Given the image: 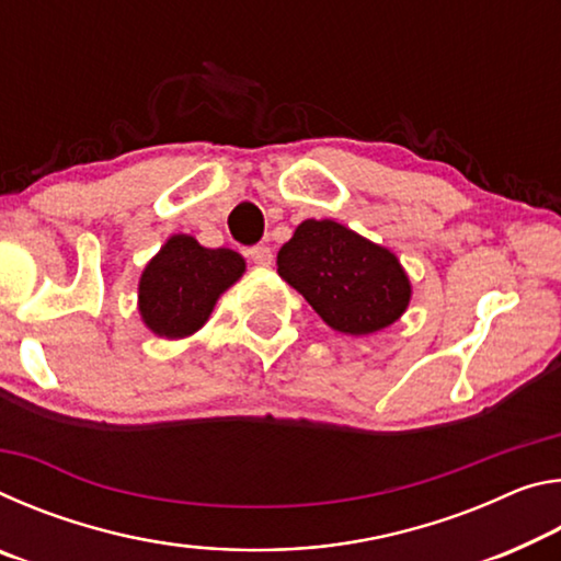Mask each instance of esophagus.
<instances>
[{"label":"esophagus","instance_id":"esophagus-1","mask_svg":"<svg viewBox=\"0 0 561 561\" xmlns=\"http://www.w3.org/2000/svg\"><path fill=\"white\" fill-rule=\"evenodd\" d=\"M250 260L257 264V267H270V264H272V250H270V247H264V244L252 247Z\"/></svg>","mask_w":561,"mask_h":561}]
</instances>
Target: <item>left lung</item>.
<instances>
[{
    "label": "left lung",
    "instance_id": "left-lung-1",
    "mask_svg": "<svg viewBox=\"0 0 561 561\" xmlns=\"http://www.w3.org/2000/svg\"><path fill=\"white\" fill-rule=\"evenodd\" d=\"M279 277L339 334L396 324L413 297L401 260L336 220H304L277 254Z\"/></svg>",
    "mask_w": 561,
    "mask_h": 561
}]
</instances>
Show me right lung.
Segmentation results:
<instances>
[{"label": "right lung", "instance_id": "add662e5", "mask_svg": "<svg viewBox=\"0 0 561 561\" xmlns=\"http://www.w3.org/2000/svg\"><path fill=\"white\" fill-rule=\"evenodd\" d=\"M244 270L240 252L227 247L210 250L193 234L168 237L138 279L140 321L160 339L193 336Z\"/></svg>", "mask_w": 561, "mask_h": 561}]
</instances>
